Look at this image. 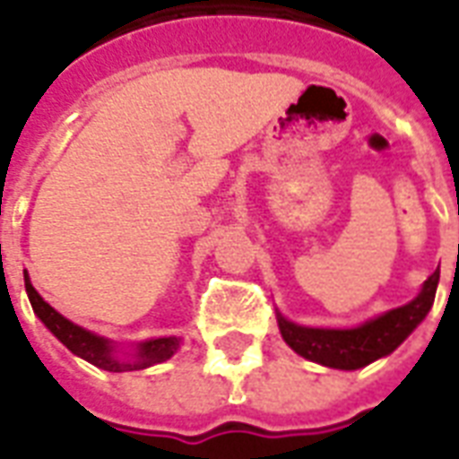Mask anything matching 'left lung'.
I'll return each mask as SVG.
<instances>
[{
  "label": "left lung",
  "instance_id": "8db88e82",
  "mask_svg": "<svg viewBox=\"0 0 459 459\" xmlns=\"http://www.w3.org/2000/svg\"><path fill=\"white\" fill-rule=\"evenodd\" d=\"M440 272L436 269L424 281L411 303L394 307L390 313L373 317L368 323L351 327V330H325V327H303L284 315L276 313V323L281 337L293 351L307 361L323 363L327 368L356 370L368 363L393 354L394 349L416 330V325L424 320L436 299Z\"/></svg>",
  "mask_w": 459,
  "mask_h": 459
}]
</instances>
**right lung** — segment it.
Listing matches in <instances>:
<instances>
[{"label": "right lung", "instance_id": "1", "mask_svg": "<svg viewBox=\"0 0 459 459\" xmlns=\"http://www.w3.org/2000/svg\"><path fill=\"white\" fill-rule=\"evenodd\" d=\"M23 281H26V293L28 300H30V306H33V313L43 320L45 327H48V330H50L72 354L82 356L83 361L93 363L98 368L110 370V373L149 368L153 363H163L166 359H170V356L178 351V346H180V339L178 337L149 339V342L136 344L132 359H120V356H115V346L110 339L98 337L93 332L83 330V327L74 325L72 320H66L65 315H59L50 303H45L43 296L35 291L33 284H30L28 272H23Z\"/></svg>", "mask_w": 459, "mask_h": 459}]
</instances>
